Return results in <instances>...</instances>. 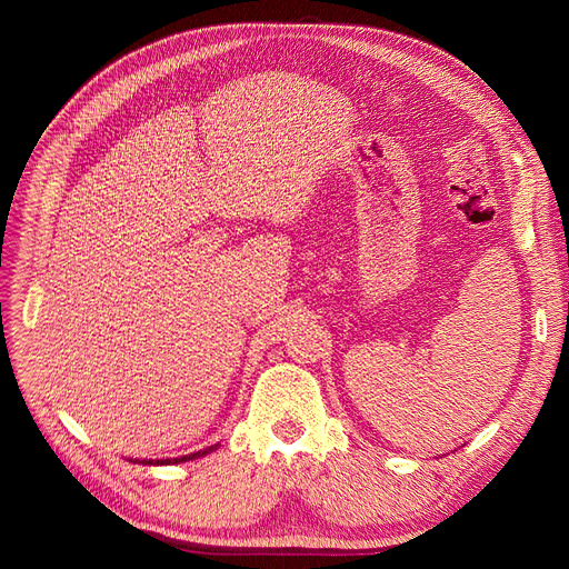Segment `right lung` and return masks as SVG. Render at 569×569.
Returning <instances> with one entry per match:
<instances>
[{
	"mask_svg": "<svg viewBox=\"0 0 569 569\" xmlns=\"http://www.w3.org/2000/svg\"><path fill=\"white\" fill-rule=\"evenodd\" d=\"M211 449H203V451H197V453H189V456H182V458H166V460H142V465H173V462H184V460H194V458H201L206 453H211Z\"/></svg>",
	"mask_w": 569,
	"mask_h": 569,
	"instance_id": "add662e5",
	"label": "right lung"
}]
</instances>
